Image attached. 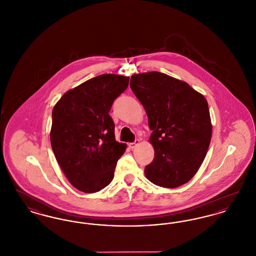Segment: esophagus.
I'll return each mask as SVG.
<instances>
[{
	"label": "esophagus",
	"mask_w": 256,
	"mask_h": 256,
	"mask_svg": "<svg viewBox=\"0 0 256 256\" xmlns=\"http://www.w3.org/2000/svg\"><path fill=\"white\" fill-rule=\"evenodd\" d=\"M139 144H140V140H138V139H137V140H135V141H134V143H130V144H128V146H130V148H136V146H138Z\"/></svg>",
	"instance_id": "34e87169"
}]
</instances>
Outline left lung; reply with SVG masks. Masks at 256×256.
Here are the masks:
<instances>
[{"label":"left lung","mask_w":256,"mask_h":256,"mask_svg":"<svg viewBox=\"0 0 256 256\" xmlns=\"http://www.w3.org/2000/svg\"><path fill=\"white\" fill-rule=\"evenodd\" d=\"M130 88L146 110L154 158L145 176L163 188L188 182L206 156L212 124L206 98L187 82L159 72L135 74Z\"/></svg>","instance_id":"obj_1"}]
</instances>
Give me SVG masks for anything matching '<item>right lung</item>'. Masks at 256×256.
I'll return each instance as SVG.
<instances>
[{"mask_svg":"<svg viewBox=\"0 0 256 256\" xmlns=\"http://www.w3.org/2000/svg\"><path fill=\"white\" fill-rule=\"evenodd\" d=\"M128 82V76L100 74L67 91L54 106L52 148L68 180L82 192L108 186L126 148L115 139L108 112Z\"/></svg>","mask_w":256,"mask_h":256,"instance_id":"1","label":"right lung"}]
</instances>
